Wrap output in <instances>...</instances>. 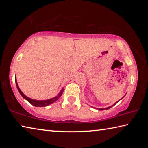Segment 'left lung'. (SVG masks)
<instances>
[{
	"label": "left lung",
	"instance_id": "left-lung-1",
	"mask_svg": "<svg viewBox=\"0 0 148 148\" xmlns=\"http://www.w3.org/2000/svg\"><path fill=\"white\" fill-rule=\"evenodd\" d=\"M121 99H120V100H121ZM120 100H119V101H120ZM119 101H117V102H116V103H115L114 104H113V105H112V106H109V107H108V108H97V109H98V110H108V109H110V108H112V106H114V105L115 104H116L117 103V102H118Z\"/></svg>",
	"mask_w": 148,
	"mask_h": 148
}]
</instances>
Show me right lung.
I'll return each instance as SVG.
<instances>
[{"instance_id": "add662e5", "label": "right lung", "mask_w": 148, "mask_h": 148, "mask_svg": "<svg viewBox=\"0 0 148 148\" xmlns=\"http://www.w3.org/2000/svg\"><path fill=\"white\" fill-rule=\"evenodd\" d=\"M15 80H16V84L17 88V89H18V91L19 92L20 95H21V96L23 97V99L27 100V101H28L29 103H31L32 105H33V106H36V107H44V106H48V105L51 104H53V102L57 101V100H58L60 98V97H61L62 92H63V91H64L63 88H62L61 89V92H60L57 95L56 97H53V98H52V99H47V100H42V101H38V100H34V99H32L31 98H29V97H27L25 95L23 94V92H22L21 90H20L19 87L18 86V84H17V83L16 77V78H15Z\"/></svg>"}]
</instances>
